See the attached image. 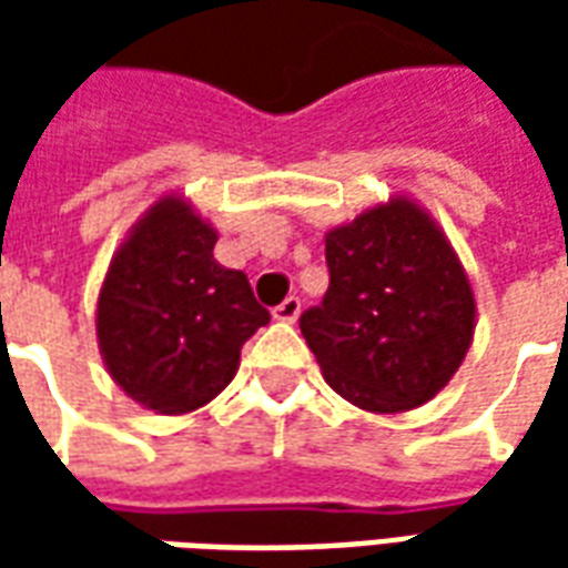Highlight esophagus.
I'll list each match as a JSON object with an SVG mask.
<instances>
[{
	"mask_svg": "<svg viewBox=\"0 0 568 568\" xmlns=\"http://www.w3.org/2000/svg\"><path fill=\"white\" fill-rule=\"evenodd\" d=\"M297 316H301V301L295 295H288L283 304L273 307V320L276 322H295Z\"/></svg>",
	"mask_w": 568,
	"mask_h": 568,
	"instance_id": "1",
	"label": "esophagus"
}]
</instances>
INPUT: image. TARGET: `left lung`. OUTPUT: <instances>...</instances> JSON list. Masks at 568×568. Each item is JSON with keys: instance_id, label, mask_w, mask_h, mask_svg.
Instances as JSON below:
<instances>
[{"instance_id": "1", "label": "left lung", "mask_w": 568, "mask_h": 568, "mask_svg": "<svg viewBox=\"0 0 568 568\" xmlns=\"http://www.w3.org/2000/svg\"><path fill=\"white\" fill-rule=\"evenodd\" d=\"M332 283L301 334L349 405L405 414L450 383L477 304L463 261L417 200L395 194L325 234Z\"/></svg>"}]
</instances>
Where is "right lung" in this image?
Returning <instances> with one entry per match:
<instances>
[{
	"label": "right lung",
	"instance_id": "obj_1",
	"mask_svg": "<svg viewBox=\"0 0 568 568\" xmlns=\"http://www.w3.org/2000/svg\"><path fill=\"white\" fill-rule=\"evenodd\" d=\"M215 227L182 194H163L118 246L97 297L105 371L145 410L182 417L210 405L271 313L246 273L212 258Z\"/></svg>",
	"mask_w": 568,
	"mask_h": 568
}]
</instances>
